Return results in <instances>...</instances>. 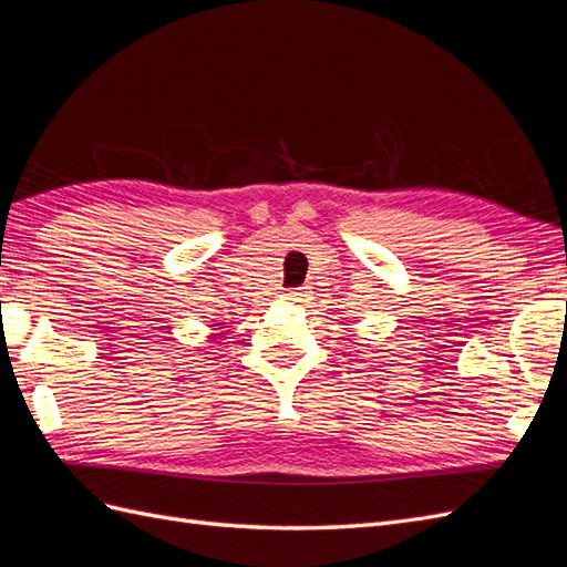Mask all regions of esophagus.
Instances as JSON below:
<instances>
[{
  "label": "esophagus",
  "mask_w": 567,
  "mask_h": 567,
  "mask_svg": "<svg viewBox=\"0 0 567 567\" xmlns=\"http://www.w3.org/2000/svg\"><path fill=\"white\" fill-rule=\"evenodd\" d=\"M284 300H288V302H300V300H302V293H300V290H288V293H284Z\"/></svg>",
  "instance_id": "obj_1"
}]
</instances>
